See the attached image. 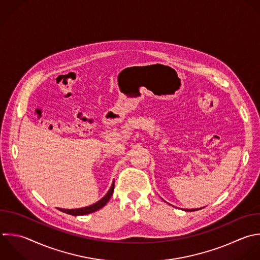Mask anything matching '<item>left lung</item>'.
<instances>
[{"label":"left lung","mask_w":260,"mask_h":260,"mask_svg":"<svg viewBox=\"0 0 260 260\" xmlns=\"http://www.w3.org/2000/svg\"><path fill=\"white\" fill-rule=\"evenodd\" d=\"M201 208H203V207H201ZM201 208H194V209H184V210H186V211H195V210H198V209H201Z\"/></svg>","instance_id":"1"}]
</instances>
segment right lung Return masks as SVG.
<instances>
[{
  "instance_id": "add662e5",
  "label": "right lung",
  "mask_w": 260,
  "mask_h": 260,
  "mask_svg": "<svg viewBox=\"0 0 260 260\" xmlns=\"http://www.w3.org/2000/svg\"><path fill=\"white\" fill-rule=\"evenodd\" d=\"M114 188H115V182L112 183V186H111L110 190L108 191V193L101 200H99L98 202H95V203H93V204H91L89 206L81 207V208H75V209H63V208H60V210L63 211V212H66L68 214H72V215H84V214L92 213V212L101 209L102 207H104L108 203V201L110 200L111 196L114 193Z\"/></svg>"
}]
</instances>
